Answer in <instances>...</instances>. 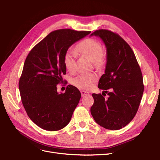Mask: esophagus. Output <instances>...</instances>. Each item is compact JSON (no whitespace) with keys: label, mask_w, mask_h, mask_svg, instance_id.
Masks as SVG:
<instances>
[{"label":"esophagus","mask_w":160,"mask_h":160,"mask_svg":"<svg viewBox=\"0 0 160 160\" xmlns=\"http://www.w3.org/2000/svg\"><path fill=\"white\" fill-rule=\"evenodd\" d=\"M81 95H82V97H84V96H86V95H89V92H88V91L82 90V91H81Z\"/></svg>","instance_id":"1"}]
</instances>
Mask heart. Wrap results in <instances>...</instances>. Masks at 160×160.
<instances>
[{
  "instance_id": "heart-1",
  "label": "heart",
  "mask_w": 160,
  "mask_h": 160,
  "mask_svg": "<svg viewBox=\"0 0 160 160\" xmlns=\"http://www.w3.org/2000/svg\"><path fill=\"white\" fill-rule=\"evenodd\" d=\"M76 50L85 56L91 61H93L94 65L98 68L102 67L106 62L105 54L102 51L101 44L97 40L88 38L81 42L76 47ZM77 53L76 51L69 49L64 56V64L66 69L70 72H74L77 68L76 63ZM97 80V75L95 73L81 74L72 80L73 84L83 89H90L93 88L94 83Z\"/></svg>"
}]
</instances>
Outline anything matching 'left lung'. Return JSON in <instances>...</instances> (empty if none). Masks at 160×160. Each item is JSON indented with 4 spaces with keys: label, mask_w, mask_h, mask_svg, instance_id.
<instances>
[{
    "label": "left lung",
    "mask_w": 160,
    "mask_h": 160,
    "mask_svg": "<svg viewBox=\"0 0 160 160\" xmlns=\"http://www.w3.org/2000/svg\"><path fill=\"white\" fill-rule=\"evenodd\" d=\"M91 36L101 38L107 50L105 73L98 85L104 91L92 94L91 113L104 128L119 130L130 123L138 110L144 91L142 72L132 49L119 34L100 29Z\"/></svg>",
    "instance_id": "left-lung-1"
}]
</instances>
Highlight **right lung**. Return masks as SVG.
Segmentation results:
<instances>
[{"mask_svg":"<svg viewBox=\"0 0 160 160\" xmlns=\"http://www.w3.org/2000/svg\"><path fill=\"white\" fill-rule=\"evenodd\" d=\"M90 33L71 29L54 30L28 54L19 88L28 116L41 128L57 131L69 123L81 93L72 85L67 86L64 93H58L56 86L63 82L62 75L66 74L64 56L67 50Z\"/></svg>","mask_w":160,"mask_h":160,"instance_id":"1","label":"right lung"}]
</instances>
